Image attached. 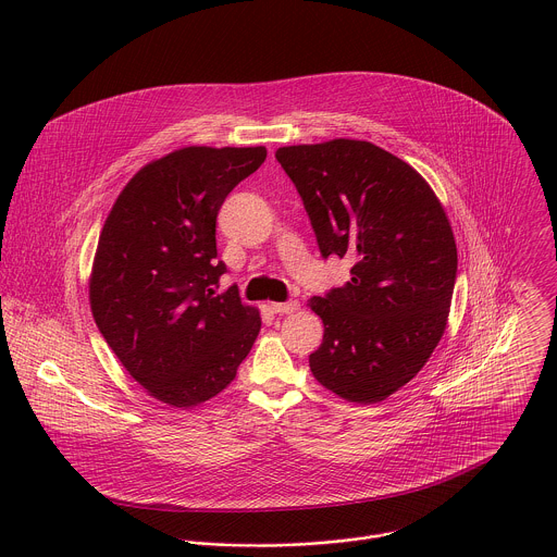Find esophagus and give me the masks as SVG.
Returning a JSON list of instances; mask_svg holds the SVG:
<instances>
[{
  "label": "esophagus",
  "instance_id": "34e87169",
  "mask_svg": "<svg viewBox=\"0 0 557 557\" xmlns=\"http://www.w3.org/2000/svg\"><path fill=\"white\" fill-rule=\"evenodd\" d=\"M299 310V301H284V304H271V312L275 314H293Z\"/></svg>",
  "mask_w": 557,
  "mask_h": 557
}]
</instances>
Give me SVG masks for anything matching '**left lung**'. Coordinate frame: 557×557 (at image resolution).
Masks as SVG:
<instances>
[{
    "instance_id": "1",
    "label": "left lung",
    "mask_w": 557,
    "mask_h": 557,
    "mask_svg": "<svg viewBox=\"0 0 557 557\" xmlns=\"http://www.w3.org/2000/svg\"><path fill=\"white\" fill-rule=\"evenodd\" d=\"M275 158L301 195L321 256L354 260L345 286L308 301L325 327L310 371L347 401H384L445 334L458 271L449 219L430 184L373 143L293 145Z\"/></svg>"
}]
</instances>
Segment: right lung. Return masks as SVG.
<instances>
[{"instance_id":"obj_1","label":"right lung","mask_w":557,"mask_h":557,"mask_svg":"<svg viewBox=\"0 0 557 557\" xmlns=\"http://www.w3.org/2000/svg\"><path fill=\"white\" fill-rule=\"evenodd\" d=\"M264 147H184L145 164L99 234L88 299L125 371L156 399L193 408L219 395L251 351L260 312L216 293V214Z\"/></svg>"}]
</instances>
